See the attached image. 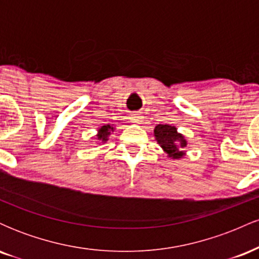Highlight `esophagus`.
<instances>
[{
  "instance_id": "1",
  "label": "esophagus",
  "mask_w": 259,
  "mask_h": 259,
  "mask_svg": "<svg viewBox=\"0 0 259 259\" xmlns=\"http://www.w3.org/2000/svg\"><path fill=\"white\" fill-rule=\"evenodd\" d=\"M130 119H132L134 124H140L142 117H141V114H139V113H134V114H132V117H130Z\"/></svg>"
}]
</instances>
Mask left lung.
<instances>
[{
  "label": "left lung",
  "mask_w": 259,
  "mask_h": 259,
  "mask_svg": "<svg viewBox=\"0 0 259 259\" xmlns=\"http://www.w3.org/2000/svg\"><path fill=\"white\" fill-rule=\"evenodd\" d=\"M154 138L157 140V144L162 147L169 158L180 159L185 156V150L187 141L183 134L178 133L175 126L169 124H158L153 130Z\"/></svg>",
  "instance_id": "1"
}]
</instances>
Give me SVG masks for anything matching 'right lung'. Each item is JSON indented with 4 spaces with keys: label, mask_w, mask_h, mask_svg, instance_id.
Listing matches in <instances>:
<instances>
[{
    "label": "right lung",
    "mask_w": 259,
    "mask_h": 259,
    "mask_svg": "<svg viewBox=\"0 0 259 259\" xmlns=\"http://www.w3.org/2000/svg\"><path fill=\"white\" fill-rule=\"evenodd\" d=\"M114 125L113 124H106V125L100 126L97 129V135H96V140H99L97 144H101V142H107L108 141V136L111 135L112 132H114Z\"/></svg>",
    "instance_id": "right-lung-1"
}]
</instances>
